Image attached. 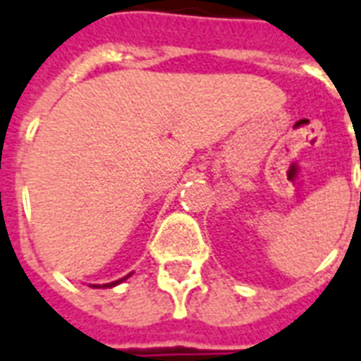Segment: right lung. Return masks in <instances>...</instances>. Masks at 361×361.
Listing matches in <instances>:
<instances>
[{"mask_svg":"<svg viewBox=\"0 0 361 361\" xmlns=\"http://www.w3.org/2000/svg\"><path fill=\"white\" fill-rule=\"evenodd\" d=\"M131 275V273H130ZM130 275H126V276H122V279H118V281H114V282H109V284H103V288H113V286H116V284H120V282H124L126 279H128V276ZM96 288H99V286H96Z\"/></svg>","mask_w":361,"mask_h":361,"instance_id":"right-lung-1","label":"right lung"}]
</instances>
